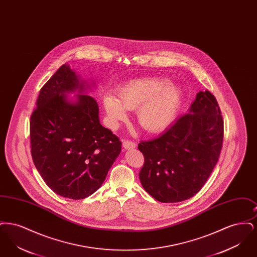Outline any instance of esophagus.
<instances>
[{"label": "esophagus", "instance_id": "esophagus-1", "mask_svg": "<svg viewBox=\"0 0 257 257\" xmlns=\"http://www.w3.org/2000/svg\"><path fill=\"white\" fill-rule=\"evenodd\" d=\"M122 146L125 149H133L136 147V144L129 140H123Z\"/></svg>", "mask_w": 257, "mask_h": 257}]
</instances>
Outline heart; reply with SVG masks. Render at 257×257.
I'll return each instance as SVG.
<instances>
[{
  "mask_svg": "<svg viewBox=\"0 0 257 257\" xmlns=\"http://www.w3.org/2000/svg\"><path fill=\"white\" fill-rule=\"evenodd\" d=\"M181 102L179 88L169 80L159 78L138 79L119 88V101L107 96L104 106L112 122L124 119L128 110H137L139 124L149 133H157L173 120Z\"/></svg>",
  "mask_w": 257,
  "mask_h": 257,
  "instance_id": "b5f03b06",
  "label": "heart"
}]
</instances>
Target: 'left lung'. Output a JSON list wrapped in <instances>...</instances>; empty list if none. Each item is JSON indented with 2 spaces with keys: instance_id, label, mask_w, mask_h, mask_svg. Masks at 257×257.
Wrapping results in <instances>:
<instances>
[{
  "instance_id": "1",
  "label": "left lung",
  "mask_w": 257,
  "mask_h": 257,
  "mask_svg": "<svg viewBox=\"0 0 257 257\" xmlns=\"http://www.w3.org/2000/svg\"><path fill=\"white\" fill-rule=\"evenodd\" d=\"M215 96L199 91L188 113L138 148L145 163L140 180L163 203L186 200L200 191L220 157L223 120Z\"/></svg>"
}]
</instances>
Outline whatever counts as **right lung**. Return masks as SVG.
<instances>
[{
    "label": "right lung",
    "mask_w": 257,
    "mask_h": 257,
    "mask_svg": "<svg viewBox=\"0 0 257 257\" xmlns=\"http://www.w3.org/2000/svg\"><path fill=\"white\" fill-rule=\"evenodd\" d=\"M84 83L66 64L41 87L31 115L30 139L34 164L56 194L83 199L96 192L121 151V142L99 121L96 100L65 92L84 91Z\"/></svg>",
    "instance_id": "add662e5"
}]
</instances>
